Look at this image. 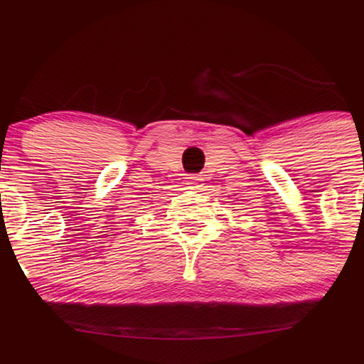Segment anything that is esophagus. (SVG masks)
<instances>
[{"mask_svg":"<svg viewBox=\"0 0 364 364\" xmlns=\"http://www.w3.org/2000/svg\"><path fill=\"white\" fill-rule=\"evenodd\" d=\"M202 183H203V178L200 176V174H191V176L188 178V185H190L191 188L202 186Z\"/></svg>","mask_w":364,"mask_h":364,"instance_id":"34e87169","label":"esophagus"}]
</instances>
